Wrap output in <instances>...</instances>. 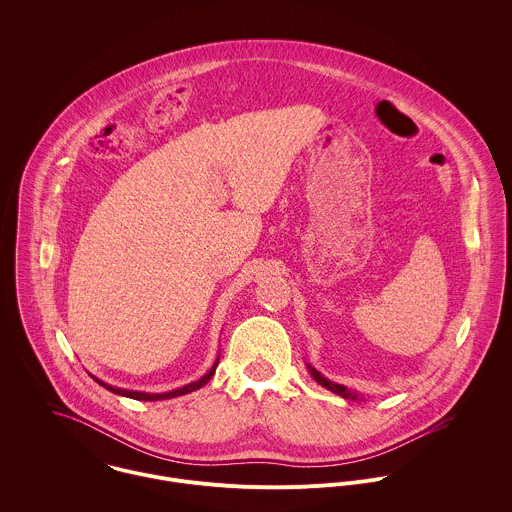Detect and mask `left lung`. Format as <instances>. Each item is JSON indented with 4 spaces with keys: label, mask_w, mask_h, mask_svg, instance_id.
<instances>
[{
    "label": "left lung",
    "mask_w": 512,
    "mask_h": 512,
    "mask_svg": "<svg viewBox=\"0 0 512 512\" xmlns=\"http://www.w3.org/2000/svg\"><path fill=\"white\" fill-rule=\"evenodd\" d=\"M307 368H309L311 376H313L321 386H325L327 390H331V392H335V394H339V396H343V398L357 400V394H355V392H351V390H347L343 384H335V382H331V380H329V378H325L321 372H317L313 366L307 365Z\"/></svg>",
    "instance_id": "left-lung-1"
}]
</instances>
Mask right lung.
<instances>
[{
  "label": "right lung",
  "instance_id": "add662e5",
  "mask_svg": "<svg viewBox=\"0 0 512 512\" xmlns=\"http://www.w3.org/2000/svg\"><path fill=\"white\" fill-rule=\"evenodd\" d=\"M219 363V361H217ZM217 363L215 366L201 378V380H197V382H191V384H187V386H183V388H177V390H173V392H167V394H146V392H132V390H122V388H114V386H108V384H104L102 380H98V378H94L98 384H102L104 388H108L110 392H116V394H122V396H128V398H134V400H165V398H175V396H183V394H187V392H193V390H197V388H201V386H205L211 378H213V374H215V368H217Z\"/></svg>",
  "mask_w": 512,
  "mask_h": 512
}]
</instances>
